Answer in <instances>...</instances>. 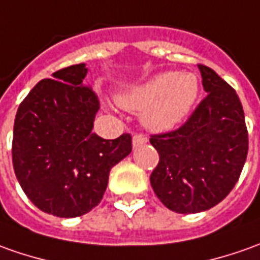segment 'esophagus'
Returning <instances> with one entry per match:
<instances>
[{
    "mask_svg": "<svg viewBox=\"0 0 260 260\" xmlns=\"http://www.w3.org/2000/svg\"><path fill=\"white\" fill-rule=\"evenodd\" d=\"M148 142V138L142 135V134H137V135H134L132 138V145H134V148H137L139 145H144Z\"/></svg>",
    "mask_w": 260,
    "mask_h": 260,
    "instance_id": "34e87169",
    "label": "esophagus"
}]
</instances>
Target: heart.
<instances>
[{
    "mask_svg": "<svg viewBox=\"0 0 260 260\" xmlns=\"http://www.w3.org/2000/svg\"><path fill=\"white\" fill-rule=\"evenodd\" d=\"M199 93V82L190 72H162L129 92L118 96L131 111H144V123L151 131H169L189 114Z\"/></svg>",
    "mask_w": 260,
    "mask_h": 260,
    "instance_id": "obj_1",
    "label": "heart"
}]
</instances>
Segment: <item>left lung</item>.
<instances>
[{"label":"left lung","mask_w":260,"mask_h":260,"mask_svg":"<svg viewBox=\"0 0 260 260\" xmlns=\"http://www.w3.org/2000/svg\"><path fill=\"white\" fill-rule=\"evenodd\" d=\"M208 92L178 129L151 135L159 162L151 185L178 213L208 211L223 201L241 176L248 155V129L238 93L215 71L199 63Z\"/></svg>","instance_id":"8db88e82"}]
</instances>
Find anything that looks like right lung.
Instances as JSON below:
<instances>
[{
  "instance_id": "1",
  "label": "right lung",
  "mask_w": 260,
  "mask_h": 260,
  "mask_svg": "<svg viewBox=\"0 0 260 260\" xmlns=\"http://www.w3.org/2000/svg\"><path fill=\"white\" fill-rule=\"evenodd\" d=\"M85 63L40 81L19 104L12 165L28 199L42 212L75 218L92 211L105 193L111 168L132 151V137L93 134L100 100L84 85Z\"/></svg>"
}]
</instances>
